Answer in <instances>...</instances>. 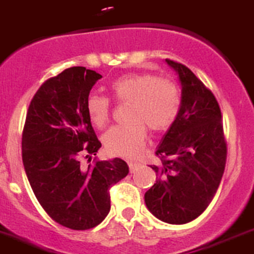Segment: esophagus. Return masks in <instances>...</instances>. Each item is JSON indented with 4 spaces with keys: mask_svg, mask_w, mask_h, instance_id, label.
Here are the masks:
<instances>
[{
    "mask_svg": "<svg viewBox=\"0 0 254 254\" xmlns=\"http://www.w3.org/2000/svg\"><path fill=\"white\" fill-rule=\"evenodd\" d=\"M127 164H129V169H130V173H134L135 170L138 169L139 168V163L138 162H132V160H130V162H127Z\"/></svg>",
    "mask_w": 254,
    "mask_h": 254,
    "instance_id": "obj_1",
    "label": "esophagus"
}]
</instances>
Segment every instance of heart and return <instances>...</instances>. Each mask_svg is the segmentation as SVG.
<instances>
[{"instance_id":"b5f03b06","label":"heart","mask_w":254,"mask_h":254,"mask_svg":"<svg viewBox=\"0 0 254 254\" xmlns=\"http://www.w3.org/2000/svg\"><path fill=\"white\" fill-rule=\"evenodd\" d=\"M113 98L127 103V123L116 125L104 135L105 149L113 155L134 156L141 150L146 139V127L162 132L174 124L181 110V90L173 80L156 77L149 72H134L120 76L110 85ZM110 100L99 94L86 100L90 123L104 129L110 120Z\"/></svg>"}]
</instances>
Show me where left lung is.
Returning <instances> with one entry per match:
<instances>
[{"label":"left lung","instance_id":"left-lung-1","mask_svg":"<svg viewBox=\"0 0 254 254\" xmlns=\"http://www.w3.org/2000/svg\"><path fill=\"white\" fill-rule=\"evenodd\" d=\"M182 86L181 110L156 148L154 186L144 195L149 212L170 224L202 214L224 173L227 144L214 95L187 66L167 59Z\"/></svg>","mask_w":254,"mask_h":254}]
</instances>
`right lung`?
I'll return each instance as SVG.
<instances>
[{
	"label": "right lung",
	"mask_w": 254,
	"mask_h": 254,
	"mask_svg": "<svg viewBox=\"0 0 254 254\" xmlns=\"http://www.w3.org/2000/svg\"><path fill=\"white\" fill-rule=\"evenodd\" d=\"M101 75L82 66L64 70L31 100L22 132V162L45 212L66 228L85 231L110 210L109 189L129 173L123 159L82 165L101 143L86 114L90 90Z\"/></svg>",
	"instance_id": "add662e5"
}]
</instances>
